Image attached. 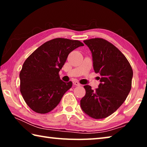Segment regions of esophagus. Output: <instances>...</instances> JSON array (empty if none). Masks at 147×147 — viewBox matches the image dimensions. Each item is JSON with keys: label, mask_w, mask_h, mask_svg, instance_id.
Instances as JSON below:
<instances>
[{"label": "esophagus", "mask_w": 147, "mask_h": 147, "mask_svg": "<svg viewBox=\"0 0 147 147\" xmlns=\"http://www.w3.org/2000/svg\"><path fill=\"white\" fill-rule=\"evenodd\" d=\"M73 84L76 86H80V84L78 81H74L73 82Z\"/></svg>", "instance_id": "34e87169"}]
</instances>
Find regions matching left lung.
<instances>
[{
  "instance_id": "1",
  "label": "left lung",
  "mask_w": 147,
  "mask_h": 147,
  "mask_svg": "<svg viewBox=\"0 0 147 147\" xmlns=\"http://www.w3.org/2000/svg\"><path fill=\"white\" fill-rule=\"evenodd\" d=\"M91 50L94 73L100 84L95 90L84 86L86 94L80 100L82 110L91 117L104 119L111 115L126 100L131 88L133 70L125 56L102 38L84 40Z\"/></svg>"
}]
</instances>
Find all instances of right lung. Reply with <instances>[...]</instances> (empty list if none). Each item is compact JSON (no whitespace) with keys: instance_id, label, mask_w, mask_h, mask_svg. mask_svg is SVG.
Wrapping results in <instances>:
<instances>
[{"instance_id":"obj_1","label":"right lung","mask_w":147,"mask_h":147,"mask_svg":"<svg viewBox=\"0 0 147 147\" xmlns=\"http://www.w3.org/2000/svg\"><path fill=\"white\" fill-rule=\"evenodd\" d=\"M84 45L78 40L55 38L38 47L24 62L19 74L20 91L35 112H50L71 88L72 82L62 81L59 72L69 53Z\"/></svg>"}]
</instances>
